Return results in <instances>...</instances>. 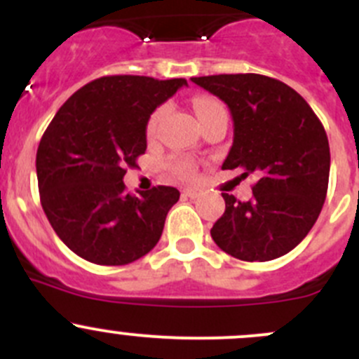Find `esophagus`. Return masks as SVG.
Wrapping results in <instances>:
<instances>
[{
	"label": "esophagus",
	"mask_w": 359,
	"mask_h": 359,
	"mask_svg": "<svg viewBox=\"0 0 359 359\" xmlns=\"http://www.w3.org/2000/svg\"><path fill=\"white\" fill-rule=\"evenodd\" d=\"M201 194H203V191L198 189V187H187V189L182 191V196L191 198V200H196V198H200Z\"/></svg>",
	"instance_id": "esophagus-1"
}]
</instances>
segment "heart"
<instances>
[{
  "mask_svg": "<svg viewBox=\"0 0 359 359\" xmlns=\"http://www.w3.org/2000/svg\"><path fill=\"white\" fill-rule=\"evenodd\" d=\"M193 107H194V112H196V116L200 121L201 119H205L206 116L212 114V112L224 109L222 104H220L219 100L212 99V97H196V99L193 100ZM165 111H166V107L161 106V107H156V109L151 112V116L147 118V123H146V135L147 137H153L154 133H156L158 125H159V121H161ZM166 168H168V172L172 173V175L179 177V179H182V180L196 179V165H194L191 159L172 158L168 163H166Z\"/></svg>",
  "mask_w": 359,
  "mask_h": 359,
  "instance_id": "obj_1",
  "label": "heart"
}]
</instances>
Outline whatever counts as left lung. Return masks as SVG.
Listing matches in <instances>:
<instances>
[{"instance_id": "8db88e82", "label": "left lung", "mask_w": 359, "mask_h": 359, "mask_svg": "<svg viewBox=\"0 0 359 359\" xmlns=\"http://www.w3.org/2000/svg\"><path fill=\"white\" fill-rule=\"evenodd\" d=\"M227 104L234 140L224 170L255 173L252 200L222 193L226 212L213 224L217 247L247 262L293 250L318 220L328 189L330 146L309 104L280 79L262 74L191 78Z\"/></svg>"}]
</instances>
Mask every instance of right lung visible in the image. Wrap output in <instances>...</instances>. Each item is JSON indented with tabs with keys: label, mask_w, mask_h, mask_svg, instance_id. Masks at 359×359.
<instances>
[{
	"label": "right lung",
	"mask_w": 359,
	"mask_h": 359,
	"mask_svg": "<svg viewBox=\"0 0 359 359\" xmlns=\"http://www.w3.org/2000/svg\"><path fill=\"white\" fill-rule=\"evenodd\" d=\"M184 78L102 76L57 111L36 153L39 200L57 236L99 266H125L156 247L175 187L126 193V168L146 153V123Z\"/></svg>",
	"instance_id": "obj_1"
}]
</instances>
